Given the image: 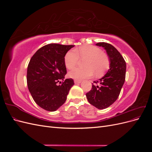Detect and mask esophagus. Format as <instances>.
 I'll list each match as a JSON object with an SVG mask.
<instances>
[{
    "instance_id": "esophagus-1",
    "label": "esophagus",
    "mask_w": 152,
    "mask_h": 152,
    "mask_svg": "<svg viewBox=\"0 0 152 152\" xmlns=\"http://www.w3.org/2000/svg\"><path fill=\"white\" fill-rule=\"evenodd\" d=\"M74 82L75 84H80L81 82V80H74Z\"/></svg>"
}]
</instances>
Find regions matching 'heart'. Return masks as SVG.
Listing matches in <instances>:
<instances>
[{
  "mask_svg": "<svg viewBox=\"0 0 152 152\" xmlns=\"http://www.w3.org/2000/svg\"><path fill=\"white\" fill-rule=\"evenodd\" d=\"M81 59L84 61L85 68H75L68 73V76L75 80L89 78L94 72L96 76H99L110 66L108 56L100 48L93 45H84L70 50L66 53L64 62L66 67L70 70L74 68Z\"/></svg>",
  "mask_w": 152,
  "mask_h": 152,
  "instance_id": "b5f03b06",
  "label": "heart"
}]
</instances>
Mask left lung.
I'll use <instances>...</instances> for the list:
<instances>
[{
	"label": "left lung",
	"mask_w": 152,
	"mask_h": 152,
	"mask_svg": "<svg viewBox=\"0 0 152 152\" xmlns=\"http://www.w3.org/2000/svg\"><path fill=\"white\" fill-rule=\"evenodd\" d=\"M96 45L107 50L110 58V69L106 75L92 84V89L86 93L90 104L98 109L107 108L117 99L126 79V63L121 53L112 45L99 42Z\"/></svg>",
	"instance_id": "left-lung-1"
}]
</instances>
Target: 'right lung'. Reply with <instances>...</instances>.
I'll list each match as a JSON object with an SVG mask.
<instances>
[{"label":"right lung","mask_w":152,"mask_h":152,"mask_svg":"<svg viewBox=\"0 0 152 152\" xmlns=\"http://www.w3.org/2000/svg\"><path fill=\"white\" fill-rule=\"evenodd\" d=\"M73 47V45L49 44L40 48L30 59L27 86L35 102L47 111H56L65 103L69 91L74 85L72 79L64 80L66 73L64 58Z\"/></svg>","instance_id":"right-lung-1"}]
</instances>
